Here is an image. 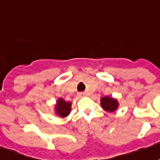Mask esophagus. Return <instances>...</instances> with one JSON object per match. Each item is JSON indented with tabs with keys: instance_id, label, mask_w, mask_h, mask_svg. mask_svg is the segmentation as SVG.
<instances>
[{
	"instance_id": "esophagus-1",
	"label": "esophagus",
	"mask_w": 160,
	"mask_h": 160,
	"mask_svg": "<svg viewBox=\"0 0 160 160\" xmlns=\"http://www.w3.org/2000/svg\"><path fill=\"white\" fill-rule=\"evenodd\" d=\"M78 95L80 96V97H82V96H85V95H86V94H85V93H79Z\"/></svg>"
}]
</instances>
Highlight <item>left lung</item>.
Returning <instances> with one entry per match:
<instances>
[{
	"mask_svg": "<svg viewBox=\"0 0 160 160\" xmlns=\"http://www.w3.org/2000/svg\"><path fill=\"white\" fill-rule=\"evenodd\" d=\"M101 106L103 110L108 112H113L119 107V102L116 98L112 96H105L101 99Z\"/></svg>",
	"mask_w": 160,
	"mask_h": 160,
	"instance_id": "left-lung-1",
	"label": "left lung"
}]
</instances>
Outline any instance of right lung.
Returning a JSON list of instances; mask_svg holds the SVG:
<instances>
[{"label": "right lung", "instance_id": "add662e5", "mask_svg": "<svg viewBox=\"0 0 160 160\" xmlns=\"http://www.w3.org/2000/svg\"><path fill=\"white\" fill-rule=\"evenodd\" d=\"M54 113L59 118H66L72 112V102L66 101L62 98H58L53 107Z\"/></svg>", "mask_w": 160, "mask_h": 160}]
</instances>
